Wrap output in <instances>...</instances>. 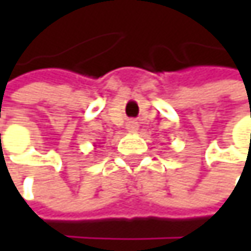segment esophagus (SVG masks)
<instances>
[{"label":"esophagus","mask_w":251,"mask_h":251,"mask_svg":"<svg viewBox=\"0 0 251 251\" xmlns=\"http://www.w3.org/2000/svg\"><path fill=\"white\" fill-rule=\"evenodd\" d=\"M126 129H127L129 132H135V130L138 129V124H136V122H129L127 126H126Z\"/></svg>","instance_id":"34e87169"}]
</instances>
